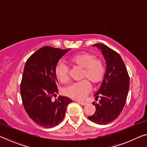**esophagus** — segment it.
Returning <instances> with one entry per match:
<instances>
[{
    "instance_id": "esophagus-1",
    "label": "esophagus",
    "mask_w": 147,
    "mask_h": 147,
    "mask_svg": "<svg viewBox=\"0 0 147 147\" xmlns=\"http://www.w3.org/2000/svg\"><path fill=\"white\" fill-rule=\"evenodd\" d=\"M76 102H77L78 103H79V104H82V105H83V106H85V105H87V103L86 102H84V101H80V100H76Z\"/></svg>"
}]
</instances>
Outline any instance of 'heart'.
I'll return each instance as SVG.
<instances>
[{
    "mask_svg": "<svg viewBox=\"0 0 147 147\" xmlns=\"http://www.w3.org/2000/svg\"><path fill=\"white\" fill-rule=\"evenodd\" d=\"M69 62L71 65L82 69L81 79L82 80L72 83L65 88L63 93L69 97L82 99L91 90V82L93 85H97L102 80L106 72L105 65L101 59L96 58L93 54L82 52L71 56ZM68 67L63 62L57 63L55 74L59 81L65 82L69 78Z\"/></svg>",
    "mask_w": 147,
    "mask_h": 147,
    "instance_id": "heart-1",
    "label": "heart"
}]
</instances>
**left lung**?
Returning <instances> with one entry per match:
<instances>
[{
	"label": "left lung",
	"instance_id": "obj_1",
	"mask_svg": "<svg viewBox=\"0 0 147 147\" xmlns=\"http://www.w3.org/2000/svg\"><path fill=\"white\" fill-rule=\"evenodd\" d=\"M100 50L106 62L105 75L98 91L94 94L99 102H93L96 111L88 119L98 124H107L120 115L125 105L130 77L121 56L102 43L93 45Z\"/></svg>",
	"mask_w": 147,
	"mask_h": 147
}]
</instances>
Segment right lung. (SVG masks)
Wrapping results in <instances>:
<instances>
[{
  "label": "right lung",
  "instance_id": "add662e5",
  "mask_svg": "<svg viewBox=\"0 0 147 147\" xmlns=\"http://www.w3.org/2000/svg\"><path fill=\"white\" fill-rule=\"evenodd\" d=\"M69 49L43 47L27 59L20 87L23 104L34 123L43 128H53L63 121L68 97L59 96L55 68L58 61Z\"/></svg>",
  "mask_w": 147,
  "mask_h": 147
}]
</instances>
